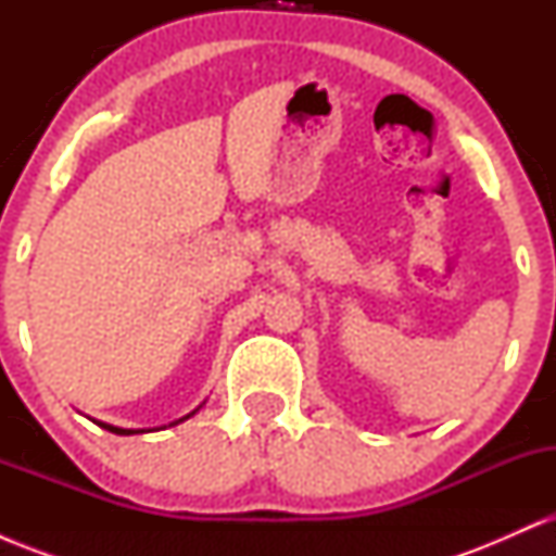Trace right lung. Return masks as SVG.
<instances>
[{
  "instance_id": "1",
  "label": "right lung",
  "mask_w": 556,
  "mask_h": 556,
  "mask_svg": "<svg viewBox=\"0 0 556 556\" xmlns=\"http://www.w3.org/2000/svg\"><path fill=\"white\" fill-rule=\"evenodd\" d=\"M201 410V405L195 407L193 413H188V416H182L180 420H172L169 426H177V424H182V420H188L190 416H195V413ZM93 420V418H91ZM96 426H101V429H106V431H112V433H117V437H132V433H146V429H123V426H112V424H104V420H93ZM162 429H167V426H162ZM149 431H159V429H149Z\"/></svg>"
}]
</instances>
